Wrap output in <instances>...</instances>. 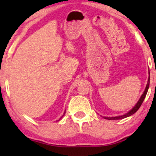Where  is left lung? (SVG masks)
Here are the masks:
<instances>
[{
  "label": "left lung",
  "mask_w": 156,
  "mask_h": 156,
  "mask_svg": "<svg viewBox=\"0 0 156 156\" xmlns=\"http://www.w3.org/2000/svg\"><path fill=\"white\" fill-rule=\"evenodd\" d=\"M148 73H149V77H148L147 83V85H146L145 89H144V92H143V94H141V96L140 97V98H139V101H138V102L136 103V104L133 107V108L130 109L129 112H127L126 114H123V115L117 116V117H103V118H104V119H111V120H112V119H124V118L128 117H130V116L133 115V114H135V113L138 110H139V108H140L141 103H143V101H144V98H145L147 93L148 89H149V86H150V71Z\"/></svg>",
  "instance_id": "8db88e82"
}]
</instances>
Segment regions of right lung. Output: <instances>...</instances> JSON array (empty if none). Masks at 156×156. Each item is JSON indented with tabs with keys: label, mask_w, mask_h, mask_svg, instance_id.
<instances>
[{
	"label": "right lung",
	"mask_w": 156,
	"mask_h": 156,
	"mask_svg": "<svg viewBox=\"0 0 156 156\" xmlns=\"http://www.w3.org/2000/svg\"><path fill=\"white\" fill-rule=\"evenodd\" d=\"M64 114H65V112H64V114H63V115H62V117H61V118H60V119H62V117H63V116L64 115Z\"/></svg>",
	"instance_id": "obj_1"
}]
</instances>
